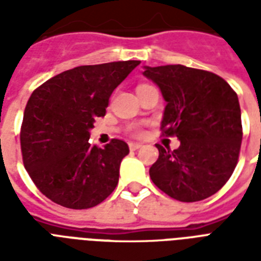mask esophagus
Returning a JSON list of instances; mask_svg holds the SVG:
<instances>
[{
  "label": "esophagus",
  "mask_w": 261,
  "mask_h": 261,
  "mask_svg": "<svg viewBox=\"0 0 261 261\" xmlns=\"http://www.w3.org/2000/svg\"><path fill=\"white\" fill-rule=\"evenodd\" d=\"M128 147H130V150H138L142 147V143H138V142H130L128 143Z\"/></svg>",
  "instance_id": "1"
}]
</instances>
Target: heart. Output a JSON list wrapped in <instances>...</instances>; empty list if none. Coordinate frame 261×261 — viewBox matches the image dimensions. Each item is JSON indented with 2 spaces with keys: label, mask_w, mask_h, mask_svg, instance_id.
Masks as SVG:
<instances>
[{
  "label": "heart",
  "mask_w": 261,
  "mask_h": 261,
  "mask_svg": "<svg viewBox=\"0 0 261 261\" xmlns=\"http://www.w3.org/2000/svg\"><path fill=\"white\" fill-rule=\"evenodd\" d=\"M142 87H146V84H142V85H139L138 88H142ZM138 88H137V89H138ZM141 127L138 126V124H131L130 126V133L133 135H139L141 134Z\"/></svg>",
  "instance_id": "heart-1"
}]
</instances>
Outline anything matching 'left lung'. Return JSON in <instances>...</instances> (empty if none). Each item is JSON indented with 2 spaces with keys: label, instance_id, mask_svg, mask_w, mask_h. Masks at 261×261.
Masks as SVG:
<instances>
[{
  "label": "left lung",
  "instance_id": "8db88e82",
  "mask_svg": "<svg viewBox=\"0 0 261 261\" xmlns=\"http://www.w3.org/2000/svg\"><path fill=\"white\" fill-rule=\"evenodd\" d=\"M143 75L167 101L161 123L165 137L180 146L159 149L150 178L168 196L198 202L218 192L239 163L243 141L237 93L219 75L182 65L145 66Z\"/></svg>",
  "mask_w": 261,
  "mask_h": 261
}]
</instances>
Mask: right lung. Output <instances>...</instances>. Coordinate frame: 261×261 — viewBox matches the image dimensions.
<instances>
[{
  "mask_svg": "<svg viewBox=\"0 0 261 261\" xmlns=\"http://www.w3.org/2000/svg\"><path fill=\"white\" fill-rule=\"evenodd\" d=\"M139 61L87 65L66 70L32 92L20 130L22 163L38 190L57 204L84 210L100 204L118 186L128 154L122 139L90 145L89 130L106 115L114 89Z\"/></svg>",
  "mask_w": 261,
  "mask_h": 261,
  "instance_id": "1",
  "label": "right lung"
}]
</instances>
